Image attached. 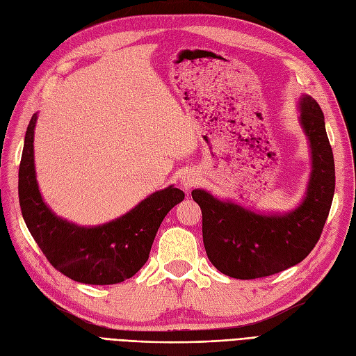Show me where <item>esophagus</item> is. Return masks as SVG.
<instances>
[{
  "label": "esophagus",
  "mask_w": 356,
  "mask_h": 356,
  "mask_svg": "<svg viewBox=\"0 0 356 356\" xmlns=\"http://www.w3.org/2000/svg\"><path fill=\"white\" fill-rule=\"evenodd\" d=\"M197 181H199V178L196 174H193V172H187V174H184L181 178V186L186 190H190L191 187H195L197 184Z\"/></svg>",
  "instance_id": "esophagus-1"
}]
</instances>
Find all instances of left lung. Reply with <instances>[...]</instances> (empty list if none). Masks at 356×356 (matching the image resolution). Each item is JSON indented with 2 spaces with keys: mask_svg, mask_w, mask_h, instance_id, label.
Here are the masks:
<instances>
[{
  "mask_svg": "<svg viewBox=\"0 0 356 356\" xmlns=\"http://www.w3.org/2000/svg\"><path fill=\"white\" fill-rule=\"evenodd\" d=\"M298 108L300 124L310 144L312 172L306 196L294 211L257 213L204 190L191 191L202 209L209 261L230 277L257 279L286 270L303 261L321 238L336 188L334 157L318 102L303 95Z\"/></svg>",
  "mask_w": 356,
  "mask_h": 356,
  "instance_id": "obj_1",
  "label": "left lung"
}]
</instances>
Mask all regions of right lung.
Returning <instances> with one entry per match:
<instances>
[{
	"label": "right lung",
	"instance_id": "add662e5",
	"mask_svg": "<svg viewBox=\"0 0 356 356\" xmlns=\"http://www.w3.org/2000/svg\"><path fill=\"white\" fill-rule=\"evenodd\" d=\"M37 114L26 129L19 166V203L32 238L50 264L72 281L113 285L132 277L149 255L166 213L184 199L174 186L153 193L123 217L81 227L51 212L41 197L34 165Z\"/></svg>",
	"mask_w": 356,
	"mask_h": 356
}]
</instances>
